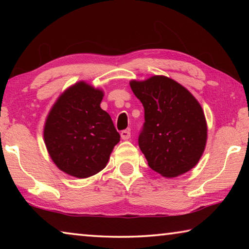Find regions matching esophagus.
Listing matches in <instances>:
<instances>
[{"mask_svg": "<svg viewBox=\"0 0 249 249\" xmlns=\"http://www.w3.org/2000/svg\"><path fill=\"white\" fill-rule=\"evenodd\" d=\"M121 137H122V140H124V141L129 140V138H130V132H129L128 129L122 130V132H121Z\"/></svg>", "mask_w": 249, "mask_h": 249, "instance_id": "esophagus-1", "label": "esophagus"}]
</instances>
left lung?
I'll return each mask as SVG.
<instances>
[{"label": "left lung", "mask_w": 249, "mask_h": 249, "mask_svg": "<svg viewBox=\"0 0 249 249\" xmlns=\"http://www.w3.org/2000/svg\"><path fill=\"white\" fill-rule=\"evenodd\" d=\"M129 84L145 109L138 145L148 166L166 178L191 170L203 154L208 136L200 103L165 75L133 80Z\"/></svg>", "instance_id": "left-lung-1"}]
</instances>
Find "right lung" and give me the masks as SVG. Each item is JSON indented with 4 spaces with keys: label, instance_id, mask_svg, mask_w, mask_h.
Instances as JSON below:
<instances>
[{
    "label": "right lung",
    "instance_id": "obj_1",
    "mask_svg": "<svg viewBox=\"0 0 249 249\" xmlns=\"http://www.w3.org/2000/svg\"><path fill=\"white\" fill-rule=\"evenodd\" d=\"M103 91L84 81L59 96L44 127L50 158L61 171L75 178L98 174L109 159L120 134L108 113L101 108Z\"/></svg>",
    "mask_w": 249,
    "mask_h": 249
}]
</instances>
